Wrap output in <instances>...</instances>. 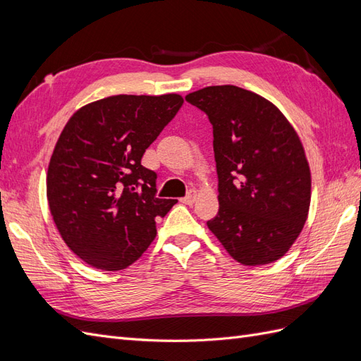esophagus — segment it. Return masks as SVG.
<instances>
[{
  "label": "esophagus",
  "instance_id": "obj_1",
  "mask_svg": "<svg viewBox=\"0 0 361 361\" xmlns=\"http://www.w3.org/2000/svg\"><path fill=\"white\" fill-rule=\"evenodd\" d=\"M195 199H197V192H195V191H190L188 195H185L183 199H180V202L185 203V204H194V203H195Z\"/></svg>",
  "mask_w": 361,
  "mask_h": 361
}]
</instances>
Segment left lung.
<instances>
[{"label":"left lung","mask_w":361,"mask_h":361,"mask_svg":"<svg viewBox=\"0 0 361 361\" xmlns=\"http://www.w3.org/2000/svg\"><path fill=\"white\" fill-rule=\"evenodd\" d=\"M185 99L214 128L220 209L207 227L239 264L279 260L310 207L312 174L297 130L274 104L236 85L204 87Z\"/></svg>","instance_id":"8db88e82"}]
</instances>
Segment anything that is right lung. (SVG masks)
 I'll return each mask as SVG.
<instances>
[{
    "instance_id": "add662e5",
    "label": "right lung",
    "mask_w": 361,
    "mask_h": 361,
    "mask_svg": "<svg viewBox=\"0 0 361 361\" xmlns=\"http://www.w3.org/2000/svg\"><path fill=\"white\" fill-rule=\"evenodd\" d=\"M183 104L178 93L116 94L81 106L54 147L49 211L63 241L96 269H125L157 236V218L178 200L158 199L146 149Z\"/></svg>"
}]
</instances>
